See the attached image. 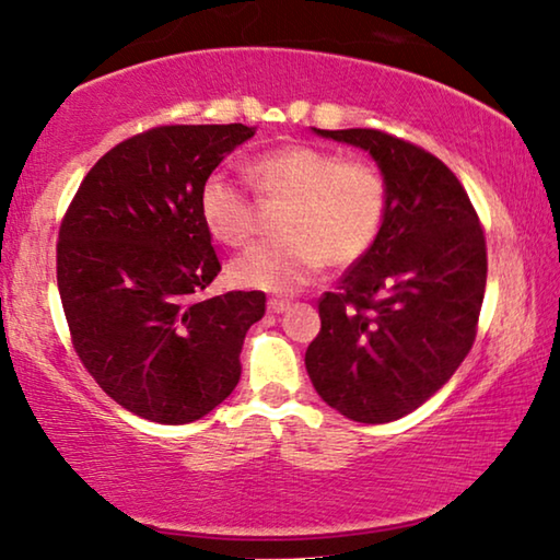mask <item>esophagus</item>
<instances>
[{"instance_id":"34e87169","label":"esophagus","mask_w":560,"mask_h":560,"mask_svg":"<svg viewBox=\"0 0 560 560\" xmlns=\"http://www.w3.org/2000/svg\"><path fill=\"white\" fill-rule=\"evenodd\" d=\"M268 307L272 310V313H285V310L290 307V300H282V298H270V300H268Z\"/></svg>"}]
</instances>
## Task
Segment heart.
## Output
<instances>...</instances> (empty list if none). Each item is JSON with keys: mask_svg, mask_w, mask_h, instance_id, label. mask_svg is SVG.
<instances>
[{"mask_svg": "<svg viewBox=\"0 0 560 560\" xmlns=\"http://www.w3.org/2000/svg\"><path fill=\"white\" fill-rule=\"evenodd\" d=\"M247 175L262 197L288 205L278 218L280 237L230 262V280L240 288L295 292L325 262L348 268L363 260L388 222L390 185L373 160L342 158L315 144H285L257 154ZM200 214L225 245H245L255 235L253 195L225 172L205 177Z\"/></svg>", "mask_w": 560, "mask_h": 560, "instance_id": "obj_1", "label": "heart"}]
</instances>
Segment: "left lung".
<instances>
[{"label":"left lung","instance_id":"obj_1","mask_svg":"<svg viewBox=\"0 0 560 560\" xmlns=\"http://www.w3.org/2000/svg\"><path fill=\"white\" fill-rule=\"evenodd\" d=\"M363 148L390 185L381 240L317 300L305 365L315 390L358 423H390L438 393L476 342L488 253L451 167L383 130H317Z\"/></svg>","mask_w":560,"mask_h":560}]
</instances>
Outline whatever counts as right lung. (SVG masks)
<instances>
[{"instance_id":"add662e5","label":"right lung","mask_w":560,"mask_h":560,"mask_svg":"<svg viewBox=\"0 0 560 560\" xmlns=\"http://www.w3.org/2000/svg\"><path fill=\"white\" fill-rule=\"evenodd\" d=\"M245 125H160L94 162L57 240V288L82 365L112 400L162 425L235 390L265 292L200 300L220 257L200 214L205 177L250 140Z\"/></svg>"}]
</instances>
